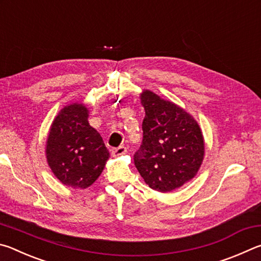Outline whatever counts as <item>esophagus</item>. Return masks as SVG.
<instances>
[{"label": "esophagus", "mask_w": 261, "mask_h": 261, "mask_svg": "<svg viewBox=\"0 0 261 261\" xmlns=\"http://www.w3.org/2000/svg\"><path fill=\"white\" fill-rule=\"evenodd\" d=\"M125 153H126V147L125 146H120V147L113 149V156H115V158L124 155Z\"/></svg>", "instance_id": "34e87169"}]
</instances>
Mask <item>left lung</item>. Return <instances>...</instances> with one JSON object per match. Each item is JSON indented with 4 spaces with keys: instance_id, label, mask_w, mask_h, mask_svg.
I'll use <instances>...</instances> for the list:
<instances>
[{
    "instance_id": "1",
    "label": "left lung",
    "mask_w": 261,
    "mask_h": 261,
    "mask_svg": "<svg viewBox=\"0 0 261 261\" xmlns=\"http://www.w3.org/2000/svg\"><path fill=\"white\" fill-rule=\"evenodd\" d=\"M140 101L143 143L134 155L135 166L149 188L170 192L197 175L204 160V137L197 121L179 106L148 90Z\"/></svg>"
}]
</instances>
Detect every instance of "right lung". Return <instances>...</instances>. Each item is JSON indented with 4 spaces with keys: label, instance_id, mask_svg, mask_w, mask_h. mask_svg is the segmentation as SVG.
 <instances>
[{
    "label": "right lung",
    "instance_id": "right-lung-1",
    "mask_svg": "<svg viewBox=\"0 0 261 261\" xmlns=\"http://www.w3.org/2000/svg\"><path fill=\"white\" fill-rule=\"evenodd\" d=\"M87 118L86 106H65L53 121L47 138L48 166L62 184L73 189L93 184L109 159L102 137Z\"/></svg>",
    "mask_w": 261,
    "mask_h": 261
}]
</instances>
